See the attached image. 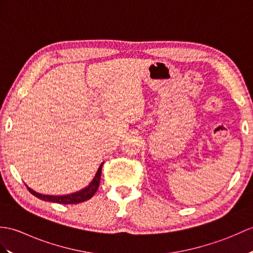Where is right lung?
<instances>
[{
    "label": "right lung",
    "mask_w": 253,
    "mask_h": 253,
    "mask_svg": "<svg viewBox=\"0 0 253 253\" xmlns=\"http://www.w3.org/2000/svg\"><path fill=\"white\" fill-rule=\"evenodd\" d=\"M102 165L103 163L100 165V167L98 168V171L95 175V178L92 179V181L89 183V185L86 186L85 189L81 190L79 192H75L72 194H68V195H45V194H40L38 192L33 191L30 187L27 186V189L29 190L32 195H34L35 197H38L42 201L45 202H51V203H57V204H63V205H73V204H80L88 201V199L91 198L95 193L97 192L99 184H100V178H101V169H102Z\"/></svg>",
    "instance_id": "obj_1"
}]
</instances>
